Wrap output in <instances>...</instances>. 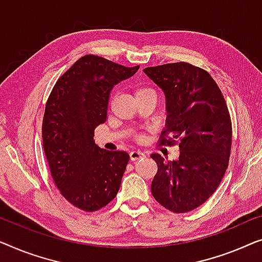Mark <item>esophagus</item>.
Returning <instances> with one entry per match:
<instances>
[{
	"mask_svg": "<svg viewBox=\"0 0 262 262\" xmlns=\"http://www.w3.org/2000/svg\"><path fill=\"white\" fill-rule=\"evenodd\" d=\"M129 157H130V160L135 161V160L141 159V158H145L146 154L141 152V150H132V152L129 153Z\"/></svg>",
	"mask_w": 262,
	"mask_h": 262,
	"instance_id": "esophagus-1",
	"label": "esophagus"
}]
</instances>
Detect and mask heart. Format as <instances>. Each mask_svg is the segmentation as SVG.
Segmentation results:
<instances>
[{
  "label": "heart",
  "mask_w": 262,
  "mask_h": 262,
  "mask_svg": "<svg viewBox=\"0 0 262 262\" xmlns=\"http://www.w3.org/2000/svg\"><path fill=\"white\" fill-rule=\"evenodd\" d=\"M145 93H153V91L150 90V89H148V88H140V89L136 90V95L145 94Z\"/></svg>",
  "instance_id": "1"
}]
</instances>
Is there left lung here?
Here are the masks:
<instances>
[{
	"label": "left lung",
	"instance_id": "8db88e82",
	"mask_svg": "<svg viewBox=\"0 0 262 262\" xmlns=\"http://www.w3.org/2000/svg\"><path fill=\"white\" fill-rule=\"evenodd\" d=\"M143 72L166 97L167 117L160 143L180 140L177 160L166 161L158 153L150 156L158 165L152 194L169 211H191L212 196L229 164L228 106L212 77L189 62L153 66Z\"/></svg>",
	"mask_w": 262,
	"mask_h": 262
}]
</instances>
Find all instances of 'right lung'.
<instances>
[{
	"label": "right lung",
	"mask_w": 262,
	"mask_h": 262,
	"mask_svg": "<svg viewBox=\"0 0 262 262\" xmlns=\"http://www.w3.org/2000/svg\"><path fill=\"white\" fill-rule=\"evenodd\" d=\"M139 68L88 54L57 80L47 99L42 145L51 174L65 200L84 211L109 204L120 190L129 154L99 148L95 128L105 122L114 85Z\"/></svg>",
	"instance_id": "1"
}]
</instances>
